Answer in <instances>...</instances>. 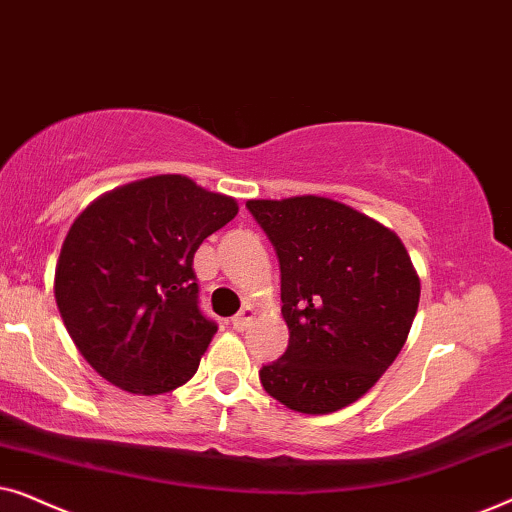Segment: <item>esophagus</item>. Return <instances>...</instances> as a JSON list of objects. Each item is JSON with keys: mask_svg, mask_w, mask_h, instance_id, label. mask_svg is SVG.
I'll use <instances>...</instances> for the list:
<instances>
[{"mask_svg": "<svg viewBox=\"0 0 512 512\" xmlns=\"http://www.w3.org/2000/svg\"><path fill=\"white\" fill-rule=\"evenodd\" d=\"M251 321H254V310H251V307H244V310H240L233 317V328L244 331V328L251 326Z\"/></svg>", "mask_w": 512, "mask_h": 512, "instance_id": "34e87169", "label": "esophagus"}]
</instances>
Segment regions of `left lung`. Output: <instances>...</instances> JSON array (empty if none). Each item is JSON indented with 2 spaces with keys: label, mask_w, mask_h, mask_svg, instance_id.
<instances>
[{
  "label": "left lung",
  "mask_w": 512,
  "mask_h": 512,
  "mask_svg": "<svg viewBox=\"0 0 512 512\" xmlns=\"http://www.w3.org/2000/svg\"><path fill=\"white\" fill-rule=\"evenodd\" d=\"M282 270L289 347L261 368L286 408L328 415L361 398L408 340L419 277L394 230L342 202L249 200Z\"/></svg>",
  "instance_id": "1"
}]
</instances>
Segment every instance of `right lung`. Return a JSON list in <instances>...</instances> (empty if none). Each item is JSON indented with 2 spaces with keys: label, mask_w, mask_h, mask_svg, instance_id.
<instances>
[{
  "label": "right lung",
  "mask_w": 512,
  "mask_h": 512,
  "mask_svg": "<svg viewBox=\"0 0 512 512\" xmlns=\"http://www.w3.org/2000/svg\"><path fill=\"white\" fill-rule=\"evenodd\" d=\"M237 202L181 174L132 181L83 209L55 265L67 333L104 380L165 394L200 366L216 324L198 307L193 256Z\"/></svg>",
  "instance_id": "1"
}]
</instances>
